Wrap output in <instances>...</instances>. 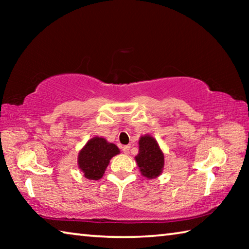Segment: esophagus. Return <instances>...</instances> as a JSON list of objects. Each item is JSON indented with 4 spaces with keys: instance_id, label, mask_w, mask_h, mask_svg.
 I'll use <instances>...</instances> for the list:
<instances>
[{
    "instance_id": "esophagus-1",
    "label": "esophagus",
    "mask_w": 249,
    "mask_h": 249,
    "mask_svg": "<svg viewBox=\"0 0 249 249\" xmlns=\"http://www.w3.org/2000/svg\"><path fill=\"white\" fill-rule=\"evenodd\" d=\"M129 148H130V146H129V145H126V146L122 147V150H123V153H124L125 155H127V154L129 153Z\"/></svg>"
}]
</instances>
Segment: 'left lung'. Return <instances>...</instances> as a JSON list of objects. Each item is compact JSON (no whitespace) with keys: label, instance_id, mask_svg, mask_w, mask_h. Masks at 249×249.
Returning <instances> with one entry per match:
<instances>
[{"label":"left lung","instance_id":"obj_1","mask_svg":"<svg viewBox=\"0 0 249 249\" xmlns=\"http://www.w3.org/2000/svg\"><path fill=\"white\" fill-rule=\"evenodd\" d=\"M138 154L135 161L146 179H156L162 174L165 166V156L157 141L149 134L141 136L138 141Z\"/></svg>","mask_w":249,"mask_h":249}]
</instances>
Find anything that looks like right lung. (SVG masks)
I'll return each mask as SVG.
<instances>
[{"instance_id":"1","label":"right lung","mask_w":249,"mask_h":249,"mask_svg":"<svg viewBox=\"0 0 249 249\" xmlns=\"http://www.w3.org/2000/svg\"><path fill=\"white\" fill-rule=\"evenodd\" d=\"M120 154L115 144L105 138L95 136L87 142L78 155V167L83 172L84 178L99 180L103 177L109 160Z\"/></svg>"}]
</instances>
